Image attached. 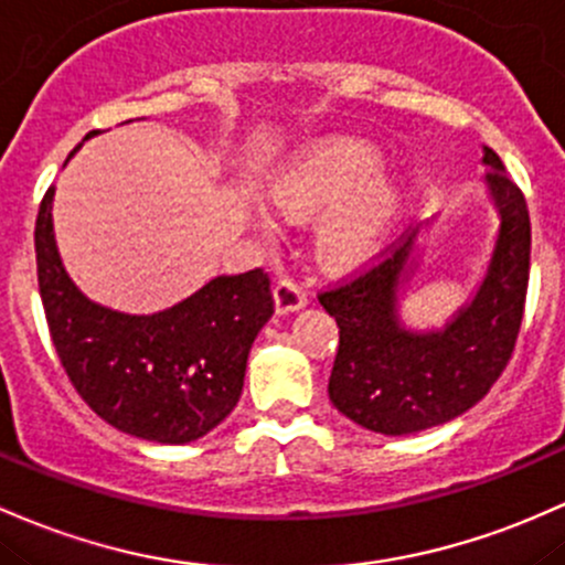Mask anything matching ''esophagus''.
I'll list each match as a JSON object with an SVG mask.
<instances>
[{"label": "esophagus", "instance_id": "obj_1", "mask_svg": "<svg viewBox=\"0 0 565 565\" xmlns=\"http://www.w3.org/2000/svg\"><path fill=\"white\" fill-rule=\"evenodd\" d=\"M273 300H276V311L278 313H292L297 308H302L308 302L306 289L295 281V278L281 276L273 287Z\"/></svg>", "mask_w": 565, "mask_h": 565}]
</instances>
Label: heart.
Masks as SVG:
<instances>
[{
    "mask_svg": "<svg viewBox=\"0 0 565 565\" xmlns=\"http://www.w3.org/2000/svg\"><path fill=\"white\" fill-rule=\"evenodd\" d=\"M377 169V154L356 141H332L316 147L287 166L273 182L270 195L287 214H308L334 206L356 189L349 206L338 214L327 233V246L343 259L367 254L377 244L396 206V192L388 182H370Z\"/></svg>",
    "mask_w": 565,
    "mask_h": 565,
    "instance_id": "obj_1",
    "label": "heart"
}]
</instances>
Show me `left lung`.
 <instances>
[{
    "mask_svg": "<svg viewBox=\"0 0 565 565\" xmlns=\"http://www.w3.org/2000/svg\"><path fill=\"white\" fill-rule=\"evenodd\" d=\"M482 163L491 166L486 182L501 216L499 238L475 300L443 332L415 334L396 319V289L418 231L319 292L340 327L327 392L364 429L396 437L445 424L480 402L512 359L529 292L531 220L499 154L486 147Z\"/></svg>",
    "mask_w": 565,
    "mask_h": 565,
    "instance_id": "1",
    "label": "left lung"
}]
</instances>
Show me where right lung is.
Wrapping results in <instances>:
<instances>
[{"label": "right lung", "mask_w": 565, "mask_h": 565, "mask_svg": "<svg viewBox=\"0 0 565 565\" xmlns=\"http://www.w3.org/2000/svg\"><path fill=\"white\" fill-rule=\"evenodd\" d=\"M51 201L53 188L34 225L36 281L72 386L107 424L150 443L182 445L212 431L238 405L249 349L273 313L268 273L220 276L152 316L109 311L66 276Z\"/></svg>", "instance_id": "right-lung-1"}]
</instances>
